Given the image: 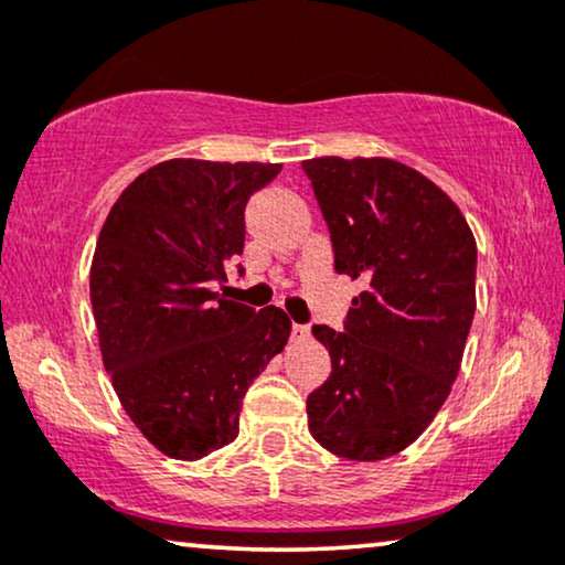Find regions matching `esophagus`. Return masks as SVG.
Segmentation results:
<instances>
[{"mask_svg":"<svg viewBox=\"0 0 565 565\" xmlns=\"http://www.w3.org/2000/svg\"><path fill=\"white\" fill-rule=\"evenodd\" d=\"M290 337L296 342H300V340H306V337H309V327H303V324H292L290 327Z\"/></svg>","mask_w":565,"mask_h":565,"instance_id":"esophagus-1","label":"esophagus"}]
</instances>
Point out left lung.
<instances>
[{
  "instance_id": "8db88e82",
  "label": "left lung",
  "mask_w": 565,
  "mask_h": 565,
  "mask_svg": "<svg viewBox=\"0 0 565 565\" xmlns=\"http://www.w3.org/2000/svg\"><path fill=\"white\" fill-rule=\"evenodd\" d=\"M334 248L363 280L345 332L311 329L332 373L306 399L327 451L379 461L430 426L457 379L475 317V236L449 194L390 158L303 160Z\"/></svg>"
}]
</instances>
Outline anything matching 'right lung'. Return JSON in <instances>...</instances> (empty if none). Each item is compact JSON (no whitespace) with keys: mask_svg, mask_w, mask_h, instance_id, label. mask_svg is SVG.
<instances>
[{"mask_svg":"<svg viewBox=\"0 0 565 565\" xmlns=\"http://www.w3.org/2000/svg\"><path fill=\"white\" fill-rule=\"evenodd\" d=\"M280 163L173 158L108 212L90 267L100 355L121 407L166 457L194 461L238 436L248 384L290 337L277 306L212 288L244 252V210Z\"/></svg>","mask_w":565,"mask_h":565,"instance_id":"1","label":"right lung"}]
</instances>
